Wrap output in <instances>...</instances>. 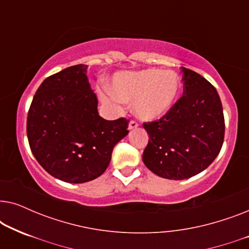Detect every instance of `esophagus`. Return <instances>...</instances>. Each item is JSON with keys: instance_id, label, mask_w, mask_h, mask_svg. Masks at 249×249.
I'll use <instances>...</instances> for the list:
<instances>
[{"instance_id": "obj_1", "label": "esophagus", "mask_w": 249, "mask_h": 249, "mask_svg": "<svg viewBox=\"0 0 249 249\" xmlns=\"http://www.w3.org/2000/svg\"><path fill=\"white\" fill-rule=\"evenodd\" d=\"M138 127V122L136 121V120H131L130 122H129V129H136Z\"/></svg>"}]
</instances>
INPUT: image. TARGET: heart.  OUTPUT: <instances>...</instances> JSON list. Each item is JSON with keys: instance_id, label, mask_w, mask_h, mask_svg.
<instances>
[{"instance_id": "heart-1", "label": "heart", "mask_w": 249, "mask_h": 249, "mask_svg": "<svg viewBox=\"0 0 249 249\" xmlns=\"http://www.w3.org/2000/svg\"><path fill=\"white\" fill-rule=\"evenodd\" d=\"M113 93L104 90L103 98L110 103L135 102L138 117L154 120L168 112L178 97L180 81L172 71L147 69L132 73L117 74Z\"/></svg>"}]
</instances>
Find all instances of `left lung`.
<instances>
[{
    "label": "left lung",
    "instance_id": "1",
    "mask_svg": "<svg viewBox=\"0 0 249 249\" xmlns=\"http://www.w3.org/2000/svg\"><path fill=\"white\" fill-rule=\"evenodd\" d=\"M183 95L158 120L144 122L149 135L142 161L153 173L188 179L212 163L222 148L224 117L215 87L181 67Z\"/></svg>",
    "mask_w": 249,
    "mask_h": 249
}]
</instances>
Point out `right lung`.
<instances>
[{
	"label": "right lung",
	"instance_id": "1",
	"mask_svg": "<svg viewBox=\"0 0 249 249\" xmlns=\"http://www.w3.org/2000/svg\"><path fill=\"white\" fill-rule=\"evenodd\" d=\"M129 120H105L97 112L86 64L66 68L40 84L27 117V137L37 162L62 181L100 177L113 147L128 135Z\"/></svg>",
	"mask_w": 249,
	"mask_h": 249
}]
</instances>
